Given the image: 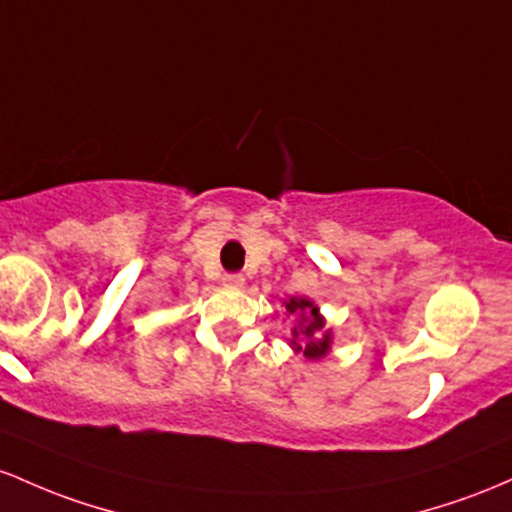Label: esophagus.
<instances>
[{
    "instance_id": "34e87169",
    "label": "esophagus",
    "mask_w": 512,
    "mask_h": 512,
    "mask_svg": "<svg viewBox=\"0 0 512 512\" xmlns=\"http://www.w3.org/2000/svg\"><path fill=\"white\" fill-rule=\"evenodd\" d=\"M222 283H225L227 287H241V285H244V275H241V273H225V275H222Z\"/></svg>"
}]
</instances>
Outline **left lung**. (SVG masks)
<instances>
[{
  "instance_id": "left-lung-1",
  "label": "left lung",
  "mask_w": 512,
  "mask_h": 512,
  "mask_svg": "<svg viewBox=\"0 0 512 512\" xmlns=\"http://www.w3.org/2000/svg\"><path fill=\"white\" fill-rule=\"evenodd\" d=\"M285 309L290 314H300L304 312V319H302V329H295V338L302 336V346L297 341H292V346L297 350H304V355L307 358H321V355L329 353V331H324V319L319 317L317 307H314L309 300H297V297H292L290 302H285Z\"/></svg>"
}]
</instances>
